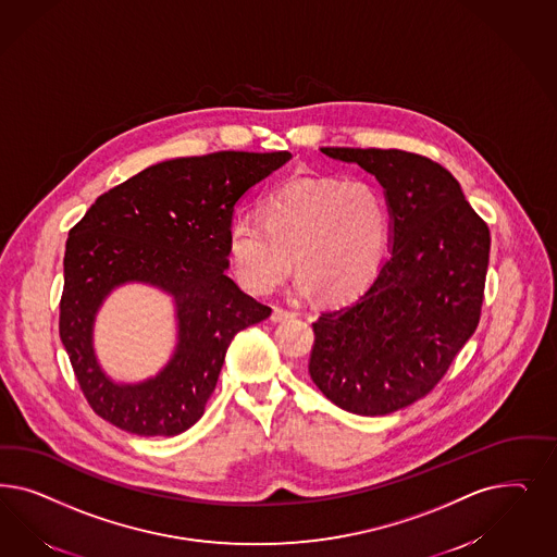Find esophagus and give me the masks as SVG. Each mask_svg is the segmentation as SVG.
<instances>
[{"mask_svg": "<svg viewBox=\"0 0 557 557\" xmlns=\"http://www.w3.org/2000/svg\"><path fill=\"white\" fill-rule=\"evenodd\" d=\"M293 318H295L293 311L281 309V307H274V309H272V315H270V320L274 323L287 322V320H293Z\"/></svg>", "mask_w": 557, "mask_h": 557, "instance_id": "1", "label": "esophagus"}]
</instances>
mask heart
<instances>
[{
  "label": "heart",
  "instance_id": "heart-1",
  "mask_svg": "<svg viewBox=\"0 0 557 557\" xmlns=\"http://www.w3.org/2000/svg\"><path fill=\"white\" fill-rule=\"evenodd\" d=\"M262 223L237 219L227 253L239 285L256 295L276 287L290 269L322 301H344L367 287L383 262L389 213L362 180L304 178L272 193Z\"/></svg>",
  "mask_w": 557,
  "mask_h": 557
}]
</instances>
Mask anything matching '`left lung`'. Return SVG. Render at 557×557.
I'll list each match as a JSON object with an SVG mask.
<instances>
[{
    "label": "left lung",
    "instance_id": "1",
    "mask_svg": "<svg viewBox=\"0 0 557 557\" xmlns=\"http://www.w3.org/2000/svg\"><path fill=\"white\" fill-rule=\"evenodd\" d=\"M377 178L389 256L359 295L313 323L309 375L332 404L383 416L424 397L480 322L487 225L443 165L399 149L325 147Z\"/></svg>",
    "mask_w": 557,
    "mask_h": 557
}]
</instances>
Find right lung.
Instances as JSON below:
<instances>
[{"label": "right lung", "mask_w": 557, "mask_h": 557, "mask_svg": "<svg viewBox=\"0 0 557 557\" xmlns=\"http://www.w3.org/2000/svg\"><path fill=\"white\" fill-rule=\"evenodd\" d=\"M288 160V151H219L156 163L96 198L70 232L59 336L86 399L110 424L176 436L200 420L235 334L270 315L225 274L235 207ZM126 284L156 287L175 306V350L141 382L108 376L92 344L99 309Z\"/></svg>", "instance_id": "add662e5"}]
</instances>
